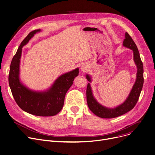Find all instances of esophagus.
Returning <instances> with one entry per match:
<instances>
[{
  "mask_svg": "<svg viewBox=\"0 0 155 155\" xmlns=\"http://www.w3.org/2000/svg\"><path fill=\"white\" fill-rule=\"evenodd\" d=\"M81 69L82 70V71H86L87 69V65L86 64H82L81 66Z\"/></svg>",
  "mask_w": 155,
  "mask_h": 155,
  "instance_id": "34e87169",
  "label": "esophagus"
}]
</instances>
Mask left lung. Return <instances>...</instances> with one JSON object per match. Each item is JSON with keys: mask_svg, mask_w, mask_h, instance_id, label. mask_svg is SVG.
Wrapping results in <instances>:
<instances>
[{"mask_svg": "<svg viewBox=\"0 0 155 155\" xmlns=\"http://www.w3.org/2000/svg\"><path fill=\"white\" fill-rule=\"evenodd\" d=\"M123 45L128 48L134 52V60L137 67V79L130 92L129 96L125 101L121 105L114 109L107 108L101 105L93 96L91 87L89 83L87 84L86 90V97L87 105L89 109L95 115L104 118H112L126 114L132 110L135 106L143 85V66L141 60L138 48L129 34L125 33V38L124 40ZM86 78L89 82H91V78L89 75H86Z\"/></svg>", "mask_w": 155, "mask_h": 155, "instance_id": "8db88e82", "label": "left lung"}]
</instances>
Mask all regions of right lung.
Here are the masks:
<instances>
[{"instance_id": "add662e5", "label": "right lung", "mask_w": 155, "mask_h": 155, "mask_svg": "<svg viewBox=\"0 0 155 155\" xmlns=\"http://www.w3.org/2000/svg\"><path fill=\"white\" fill-rule=\"evenodd\" d=\"M40 31L39 29L31 31L21 41L10 64L8 83L13 97L21 109L34 115L49 117L55 115L61 110L65 95L72 86L74 78L78 76L79 68L59 76L51 87L45 91H31L21 83L19 74L22 47L35 33Z\"/></svg>"}]
</instances>
